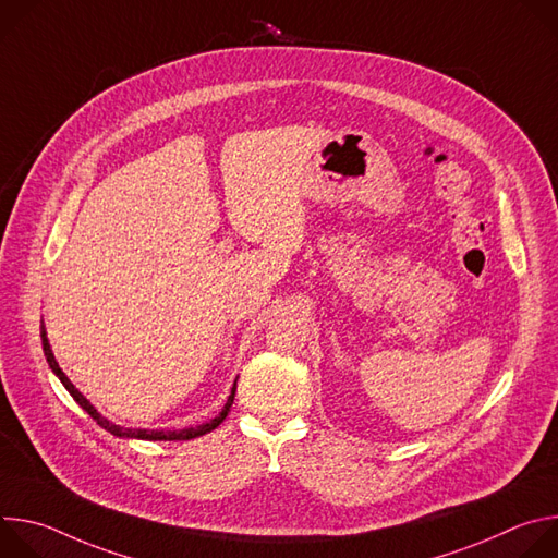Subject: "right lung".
Masks as SVG:
<instances>
[{
    "instance_id": "obj_1",
    "label": "right lung",
    "mask_w": 558,
    "mask_h": 558,
    "mask_svg": "<svg viewBox=\"0 0 558 558\" xmlns=\"http://www.w3.org/2000/svg\"><path fill=\"white\" fill-rule=\"evenodd\" d=\"M41 347H44V355H46V362H48V366L52 368V373L61 379V384L65 386V390L72 395V400L82 407L101 428H106L108 433H112L114 437H125V439H145V441H185V439H194V437H201V435H205V433H211L214 428H218L220 424H222V420L227 417V413H229V409H231V404H233V395H235V384H233V388H231V395L227 397V404L222 407V411L214 417V420H209V422H205V424H201V426H190V428H181V430H147V428H128V426H119V424H114V422H110L108 417H104L88 400L84 397V392L78 390L70 379H68V375L61 371V366H59V362L54 360V353H52V349H50V342H48V336H46V327H44V323H41Z\"/></svg>"
}]
</instances>
